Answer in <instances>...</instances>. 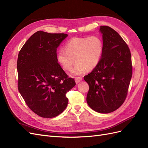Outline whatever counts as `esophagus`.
<instances>
[{
    "mask_svg": "<svg viewBox=\"0 0 148 148\" xmlns=\"http://www.w3.org/2000/svg\"><path fill=\"white\" fill-rule=\"evenodd\" d=\"M83 78L82 77H76L75 78V82L76 83H78L81 81H82Z\"/></svg>",
    "mask_w": 148,
    "mask_h": 148,
    "instance_id": "1",
    "label": "esophagus"
}]
</instances>
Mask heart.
Listing matches in <instances>:
<instances>
[{
  "label": "heart",
  "mask_w": 148,
  "mask_h": 148,
  "mask_svg": "<svg viewBox=\"0 0 148 148\" xmlns=\"http://www.w3.org/2000/svg\"><path fill=\"white\" fill-rule=\"evenodd\" d=\"M65 49H59L57 52V60L66 71L71 69L77 62L72 73L82 75L88 69H95L101 59L104 45L101 38L97 36L85 38H73L65 44Z\"/></svg>",
  "instance_id": "heart-1"
}]
</instances>
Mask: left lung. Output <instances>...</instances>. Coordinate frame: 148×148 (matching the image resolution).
<instances>
[{"label": "left lung", "instance_id": "left-lung-1", "mask_svg": "<svg viewBox=\"0 0 148 148\" xmlns=\"http://www.w3.org/2000/svg\"><path fill=\"white\" fill-rule=\"evenodd\" d=\"M104 52L91 72L84 77L89 84L88 106L97 112H112L122 105L132 76L131 53L119 34L107 26H101Z\"/></svg>", "mask_w": 148, "mask_h": 148}]
</instances>
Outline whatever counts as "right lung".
Returning a JSON list of instances; mask_svg holds the SVG:
<instances>
[{"label":"right lung","mask_w":148,"mask_h":148,"mask_svg":"<svg viewBox=\"0 0 148 148\" xmlns=\"http://www.w3.org/2000/svg\"><path fill=\"white\" fill-rule=\"evenodd\" d=\"M68 34L38 31L18 53V91L29 108L44 118L60 114L68 104L66 92L75 86L57 60V48Z\"/></svg>","instance_id":"right-lung-1"}]
</instances>
